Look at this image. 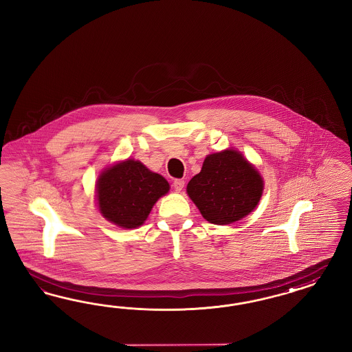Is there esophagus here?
I'll return each mask as SVG.
<instances>
[{"instance_id": "1", "label": "esophagus", "mask_w": 352, "mask_h": 352, "mask_svg": "<svg viewBox=\"0 0 352 352\" xmlns=\"http://www.w3.org/2000/svg\"><path fill=\"white\" fill-rule=\"evenodd\" d=\"M173 187L177 192H181L184 188V181L183 179H175L173 183Z\"/></svg>"}]
</instances>
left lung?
Instances as JSON below:
<instances>
[{
  "mask_svg": "<svg viewBox=\"0 0 352 352\" xmlns=\"http://www.w3.org/2000/svg\"><path fill=\"white\" fill-rule=\"evenodd\" d=\"M187 193L208 222L234 223L254 210L263 179L241 152L224 149L205 157L201 171L188 182Z\"/></svg>",
  "mask_w": 352,
  "mask_h": 352,
  "instance_id": "left-lung-1",
  "label": "left lung"
}]
</instances>
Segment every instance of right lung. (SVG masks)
Masks as SVG:
<instances>
[{"label":"right lung","instance_id":"obj_1","mask_svg":"<svg viewBox=\"0 0 352 352\" xmlns=\"http://www.w3.org/2000/svg\"><path fill=\"white\" fill-rule=\"evenodd\" d=\"M169 183L140 161H121L107 168L96 182V204L100 214L122 228L144 223L153 205L169 192Z\"/></svg>","mask_w":352,"mask_h":352}]
</instances>
